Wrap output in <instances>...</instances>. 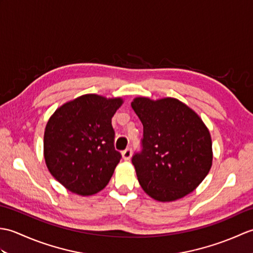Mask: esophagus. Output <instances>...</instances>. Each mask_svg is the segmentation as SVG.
<instances>
[{"label":"esophagus","instance_id":"1","mask_svg":"<svg viewBox=\"0 0 253 253\" xmlns=\"http://www.w3.org/2000/svg\"><path fill=\"white\" fill-rule=\"evenodd\" d=\"M131 155H132V152L130 148H127L126 150H124L122 153V157L125 161H129L131 159Z\"/></svg>","mask_w":253,"mask_h":253}]
</instances>
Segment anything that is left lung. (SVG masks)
<instances>
[{
  "label": "left lung",
  "mask_w": 253,
  "mask_h": 253,
  "mask_svg": "<svg viewBox=\"0 0 253 253\" xmlns=\"http://www.w3.org/2000/svg\"><path fill=\"white\" fill-rule=\"evenodd\" d=\"M131 107L143 125L142 151L132 157L148 196L170 202L192 192L212 166V139L201 117L175 98L138 96Z\"/></svg>",
  "instance_id": "8db88e82"
}]
</instances>
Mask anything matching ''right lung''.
Wrapping results in <instances>:
<instances>
[{"label":"right lung","instance_id":"obj_1","mask_svg":"<svg viewBox=\"0 0 253 253\" xmlns=\"http://www.w3.org/2000/svg\"><path fill=\"white\" fill-rule=\"evenodd\" d=\"M123 103L122 98L84 94L49 118L43 138L45 164L67 190L91 196L109 184L121 160L114 149L112 117Z\"/></svg>","mask_w":253,"mask_h":253}]
</instances>
